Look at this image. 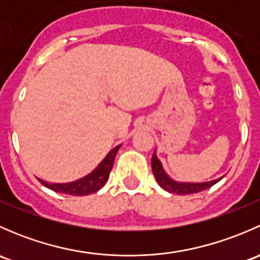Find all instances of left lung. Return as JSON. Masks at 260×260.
Segmentation results:
<instances>
[{
  "label": "left lung",
  "instance_id": "8db88e82",
  "mask_svg": "<svg viewBox=\"0 0 260 260\" xmlns=\"http://www.w3.org/2000/svg\"><path fill=\"white\" fill-rule=\"evenodd\" d=\"M152 171H153L154 177H156L158 185L164 188L165 191L171 193H176V195H188V193H196L200 191L208 190L215 183L219 182L220 179L209 181V182H201V183H190V182H177V181L172 180L169 175L165 172L164 167H162L161 162L157 158L156 152H153L152 156Z\"/></svg>",
  "mask_w": 260,
  "mask_h": 260
}]
</instances>
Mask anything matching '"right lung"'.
<instances>
[{
	"label": "right lung",
	"mask_w": 260,
	"mask_h": 260,
	"mask_svg": "<svg viewBox=\"0 0 260 260\" xmlns=\"http://www.w3.org/2000/svg\"><path fill=\"white\" fill-rule=\"evenodd\" d=\"M119 147L120 146H117L115 148L112 149V151L107 154L106 158L98 165V167H96L94 171H91L90 174L81 177L79 180L68 183H50L40 179H39V181H40L45 187L50 188V190L55 191V192L67 193V195L85 196L89 195V193L96 192V191L101 190V188L106 185L107 181H108L109 174H111V170L112 167H113L115 154H117Z\"/></svg>",
	"instance_id": "add662e5"
}]
</instances>
